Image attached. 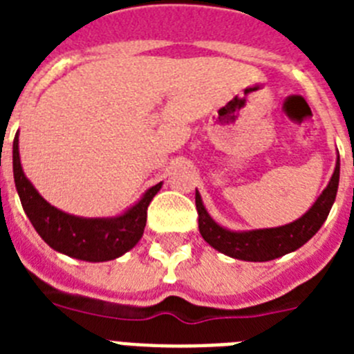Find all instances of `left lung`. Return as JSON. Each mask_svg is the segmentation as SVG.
<instances>
[{
  "label": "left lung",
  "mask_w": 354,
  "mask_h": 354,
  "mask_svg": "<svg viewBox=\"0 0 354 354\" xmlns=\"http://www.w3.org/2000/svg\"><path fill=\"white\" fill-rule=\"evenodd\" d=\"M339 177L340 159L337 158L335 171L331 175L326 189L319 195L315 204L301 218L283 227L257 228V230H243V232H234L216 223L205 211L200 193L196 192L195 204L198 211V230L212 248L225 253L228 257L250 262L273 261L286 253L301 248L306 241L315 236L321 225L326 221L331 205L335 202Z\"/></svg>",
  "instance_id": "1"
}]
</instances>
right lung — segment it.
Segmentation results:
<instances>
[{
	"label": "right lung",
	"mask_w": 354,
	"mask_h": 354,
	"mask_svg": "<svg viewBox=\"0 0 354 354\" xmlns=\"http://www.w3.org/2000/svg\"><path fill=\"white\" fill-rule=\"evenodd\" d=\"M14 180L24 212L39 236L53 250L86 262H104L120 257L142 239L147 207L161 189L156 184L124 214L115 218H81L53 207L26 179L19 158V134L14 138Z\"/></svg>",
	"instance_id": "obj_1"
}]
</instances>
